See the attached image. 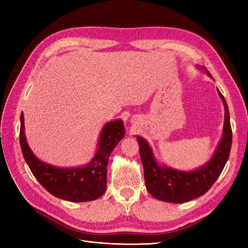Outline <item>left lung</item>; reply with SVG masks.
<instances>
[{"mask_svg":"<svg viewBox=\"0 0 248 248\" xmlns=\"http://www.w3.org/2000/svg\"><path fill=\"white\" fill-rule=\"evenodd\" d=\"M204 70L211 77L205 67ZM217 91L224 106L223 136L215 154L206 166L193 171H181L160 167L155 161L148 142L140 137H137L147 190L157 200L180 204L197 199L211 188L221 174L230 156L232 134L227 101L219 90Z\"/></svg>","mask_w":248,"mask_h":248,"instance_id":"1","label":"left lung"}]
</instances>
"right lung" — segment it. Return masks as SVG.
<instances>
[{
    "label": "right lung",
    "mask_w": 248,
    "mask_h": 248,
    "mask_svg": "<svg viewBox=\"0 0 248 248\" xmlns=\"http://www.w3.org/2000/svg\"><path fill=\"white\" fill-rule=\"evenodd\" d=\"M124 134L121 120L106 124L100 134L99 148L88 166L78 169H59L41 162L30 150L25 137L24 115H20V148L32 174L52 196L70 202L93 201L106 192L109 155Z\"/></svg>",
    "instance_id": "right-lung-1"
}]
</instances>
